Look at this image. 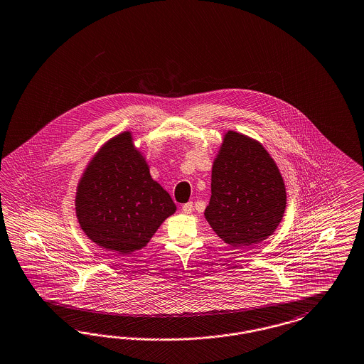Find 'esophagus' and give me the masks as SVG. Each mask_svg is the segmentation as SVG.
Returning a JSON list of instances; mask_svg holds the SVG:
<instances>
[{
	"instance_id": "34e87169",
	"label": "esophagus",
	"mask_w": 364,
	"mask_h": 364,
	"mask_svg": "<svg viewBox=\"0 0 364 364\" xmlns=\"http://www.w3.org/2000/svg\"><path fill=\"white\" fill-rule=\"evenodd\" d=\"M183 211H184L186 214H191V213L193 211V204H192V202H188V203L183 204Z\"/></svg>"
}]
</instances>
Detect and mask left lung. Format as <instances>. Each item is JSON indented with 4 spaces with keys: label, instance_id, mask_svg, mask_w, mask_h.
I'll return each mask as SVG.
<instances>
[{
    "label": "left lung",
    "instance_id": "1",
    "mask_svg": "<svg viewBox=\"0 0 364 364\" xmlns=\"http://www.w3.org/2000/svg\"><path fill=\"white\" fill-rule=\"evenodd\" d=\"M286 210V187L262 144L228 131L211 172L204 217L232 247H250L277 230Z\"/></svg>",
    "mask_w": 364,
    "mask_h": 364
}]
</instances>
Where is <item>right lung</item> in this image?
Returning a JSON list of instances; mask_svg holds the SVG:
<instances>
[{"label":"right lung","mask_w":364,"mask_h":364,"mask_svg":"<svg viewBox=\"0 0 364 364\" xmlns=\"http://www.w3.org/2000/svg\"><path fill=\"white\" fill-rule=\"evenodd\" d=\"M175 211L171 195L151 178L130 131L102 146L77 187L75 214L81 229L99 247L119 255L146 247Z\"/></svg>","instance_id":"obj_1"}]
</instances>
